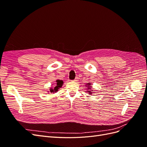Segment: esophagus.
Segmentation results:
<instances>
[{"instance_id": "34e87169", "label": "esophagus", "mask_w": 147, "mask_h": 147, "mask_svg": "<svg viewBox=\"0 0 147 147\" xmlns=\"http://www.w3.org/2000/svg\"><path fill=\"white\" fill-rule=\"evenodd\" d=\"M77 81H78V77H76L74 80V82H77Z\"/></svg>"}]
</instances>
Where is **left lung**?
I'll return each instance as SVG.
<instances>
[{"label":"left lung","instance_id":"8db88e82","mask_svg":"<svg viewBox=\"0 0 147 147\" xmlns=\"http://www.w3.org/2000/svg\"><path fill=\"white\" fill-rule=\"evenodd\" d=\"M90 84H91V83H88V84H87L88 86V90H90V88H89V87H90ZM88 91L89 92V93H90V94H91L92 92H91V91Z\"/></svg>","mask_w":147,"mask_h":147}]
</instances>
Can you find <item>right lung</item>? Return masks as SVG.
Instances as JSON below:
<instances>
[{"mask_svg":"<svg viewBox=\"0 0 147 147\" xmlns=\"http://www.w3.org/2000/svg\"><path fill=\"white\" fill-rule=\"evenodd\" d=\"M56 82H57V85L56 86V87H55L53 89L51 88L50 90V92H56V91H58L59 88H61L62 86H63V82L62 80H56Z\"/></svg>","mask_w":147,"mask_h":147,"instance_id":"add662e5","label":"right lung"}]
</instances>
